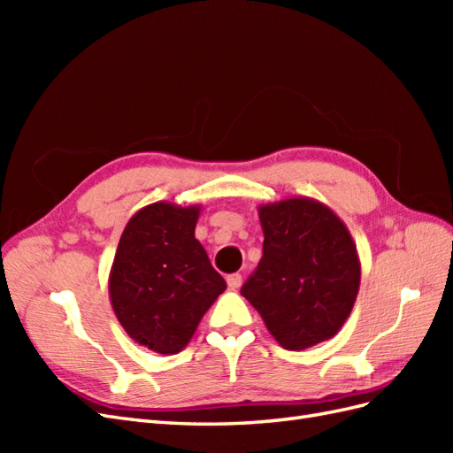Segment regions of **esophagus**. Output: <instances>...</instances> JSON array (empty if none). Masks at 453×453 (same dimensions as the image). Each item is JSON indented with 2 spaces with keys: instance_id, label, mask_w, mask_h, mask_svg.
Wrapping results in <instances>:
<instances>
[{
  "instance_id": "34e87169",
  "label": "esophagus",
  "mask_w": 453,
  "mask_h": 453,
  "mask_svg": "<svg viewBox=\"0 0 453 453\" xmlns=\"http://www.w3.org/2000/svg\"><path fill=\"white\" fill-rule=\"evenodd\" d=\"M226 285L230 287V289H238V287L242 285L240 273H230V276H226Z\"/></svg>"
}]
</instances>
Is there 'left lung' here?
<instances>
[{
    "label": "left lung",
    "mask_w": 453,
    "mask_h": 453,
    "mask_svg": "<svg viewBox=\"0 0 453 453\" xmlns=\"http://www.w3.org/2000/svg\"><path fill=\"white\" fill-rule=\"evenodd\" d=\"M263 258L242 295L285 349L333 338L353 310L361 260L348 226L326 203L291 196L258 205Z\"/></svg>",
    "instance_id": "1"
}]
</instances>
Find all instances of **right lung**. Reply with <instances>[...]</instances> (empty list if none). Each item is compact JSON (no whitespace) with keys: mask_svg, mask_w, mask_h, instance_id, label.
Listing matches in <instances>:
<instances>
[{"mask_svg":"<svg viewBox=\"0 0 453 453\" xmlns=\"http://www.w3.org/2000/svg\"><path fill=\"white\" fill-rule=\"evenodd\" d=\"M202 205L155 202L130 217L109 272V300L127 334L180 353L226 283L195 238Z\"/></svg>","mask_w":453,"mask_h":453,"instance_id":"obj_1","label":"right lung"}]
</instances>
